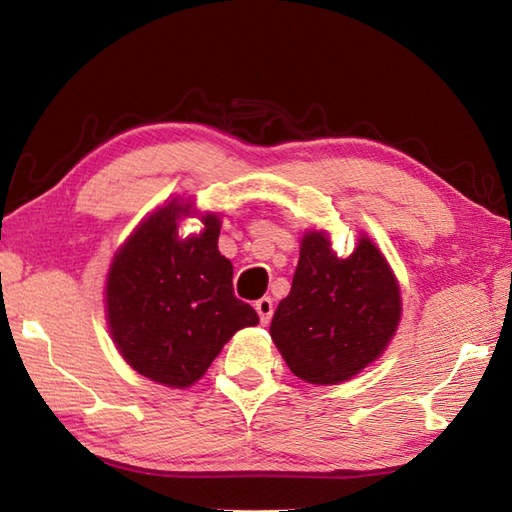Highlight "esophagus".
Here are the masks:
<instances>
[{"label": "esophagus", "mask_w": 512, "mask_h": 512, "mask_svg": "<svg viewBox=\"0 0 512 512\" xmlns=\"http://www.w3.org/2000/svg\"><path fill=\"white\" fill-rule=\"evenodd\" d=\"M254 307H256V311H258L260 322H263V325H269L271 316H274V300H271L269 296H265V298L256 300Z\"/></svg>", "instance_id": "esophagus-1"}]
</instances>
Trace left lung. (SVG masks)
Instances as JSON below:
<instances>
[{
    "mask_svg": "<svg viewBox=\"0 0 512 512\" xmlns=\"http://www.w3.org/2000/svg\"><path fill=\"white\" fill-rule=\"evenodd\" d=\"M400 314L398 280L371 238L360 236L356 252L338 258L327 232H307L269 333L300 380L338 384L380 358Z\"/></svg>",
    "mask_w": 512,
    "mask_h": 512,
    "instance_id": "obj_1",
    "label": "left lung"
}]
</instances>
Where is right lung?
Returning <instances> with one entry per match:
<instances>
[{"label": "right lung", "instance_id": "obj_1", "mask_svg": "<svg viewBox=\"0 0 512 512\" xmlns=\"http://www.w3.org/2000/svg\"><path fill=\"white\" fill-rule=\"evenodd\" d=\"M190 214L183 198L152 212L114 254L106 283L108 327L123 360L172 389L203 378L238 329L258 325L256 311L234 296L218 216H201V232L183 238L179 218Z\"/></svg>", "mask_w": 512, "mask_h": 512}]
</instances>
